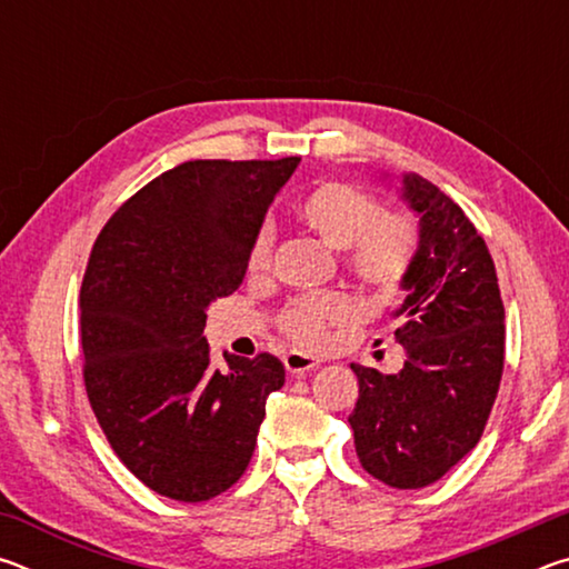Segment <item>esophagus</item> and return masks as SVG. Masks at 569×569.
I'll list each match as a JSON object with an SVG mask.
<instances>
[{
  "mask_svg": "<svg viewBox=\"0 0 569 569\" xmlns=\"http://www.w3.org/2000/svg\"><path fill=\"white\" fill-rule=\"evenodd\" d=\"M283 363H286L288 373H293V377H301V373H308V371L319 369V366H321V361H319V359H313V356L301 353V351H291V353H286Z\"/></svg>",
  "mask_w": 569,
  "mask_h": 569,
  "instance_id": "1",
  "label": "esophagus"
}]
</instances>
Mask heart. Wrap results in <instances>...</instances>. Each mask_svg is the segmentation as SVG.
I'll use <instances>...</instances> for the list:
<instances>
[{"mask_svg": "<svg viewBox=\"0 0 569 569\" xmlns=\"http://www.w3.org/2000/svg\"><path fill=\"white\" fill-rule=\"evenodd\" d=\"M298 218L326 246L343 250L346 268L363 291L391 298L407 283L417 263L421 233L407 213H383L381 200L351 180H326L298 203ZM273 230L261 228L248 250V271L263 273L271 266ZM349 319V306L331 293L298 296L278 313V329L298 346H319L329 326Z\"/></svg>", "mask_w": 569, "mask_h": 569, "instance_id": "heart-1", "label": "heart"}]
</instances>
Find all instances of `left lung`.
<instances>
[{
	"instance_id": "8db88e82",
	"label": "left lung",
	"mask_w": 569,
	"mask_h": 569,
	"mask_svg": "<svg viewBox=\"0 0 569 569\" xmlns=\"http://www.w3.org/2000/svg\"><path fill=\"white\" fill-rule=\"evenodd\" d=\"M421 248L397 311L399 373L351 363L349 417L361 467L397 489L435 485L481 439L505 369V303L485 238L447 192L403 176Z\"/></svg>"
}]
</instances>
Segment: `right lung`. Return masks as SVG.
<instances>
[{
  "label": "right lung",
  "mask_w": 569,
  "mask_h": 569,
  "mask_svg": "<svg viewBox=\"0 0 569 569\" xmlns=\"http://www.w3.org/2000/svg\"><path fill=\"white\" fill-rule=\"evenodd\" d=\"M298 162H182L94 240L80 288L84 389L114 455L162 497L206 502L233 487L283 387L271 353L216 369L203 329L210 301L243 283L250 243Z\"/></svg>",
  "instance_id": "obj_1"
}]
</instances>
